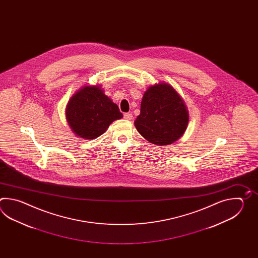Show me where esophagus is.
Masks as SVG:
<instances>
[{
  "mask_svg": "<svg viewBox=\"0 0 258 258\" xmlns=\"http://www.w3.org/2000/svg\"><path fill=\"white\" fill-rule=\"evenodd\" d=\"M123 117H124V119H126V120H132L133 114H132V113H124Z\"/></svg>",
  "mask_w": 258,
  "mask_h": 258,
  "instance_id": "34e87169",
  "label": "esophagus"
}]
</instances>
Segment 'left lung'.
Here are the masks:
<instances>
[{
  "label": "left lung",
  "mask_w": 258,
  "mask_h": 258,
  "mask_svg": "<svg viewBox=\"0 0 258 258\" xmlns=\"http://www.w3.org/2000/svg\"><path fill=\"white\" fill-rule=\"evenodd\" d=\"M188 121V110L180 95L169 84L159 83L144 94L135 126L148 142L166 146L183 135Z\"/></svg>",
  "instance_id": "8db88e82"
}]
</instances>
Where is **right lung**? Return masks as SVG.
I'll return each instance as SVG.
<instances>
[{
  "label": "right lung",
  "mask_w": 258,
  "mask_h": 258,
  "mask_svg": "<svg viewBox=\"0 0 258 258\" xmlns=\"http://www.w3.org/2000/svg\"><path fill=\"white\" fill-rule=\"evenodd\" d=\"M66 120L77 137L95 139L122 118L118 106L105 95L100 86H86L72 97L66 107Z\"/></svg>",
  "instance_id": "add662e5"
}]
</instances>
